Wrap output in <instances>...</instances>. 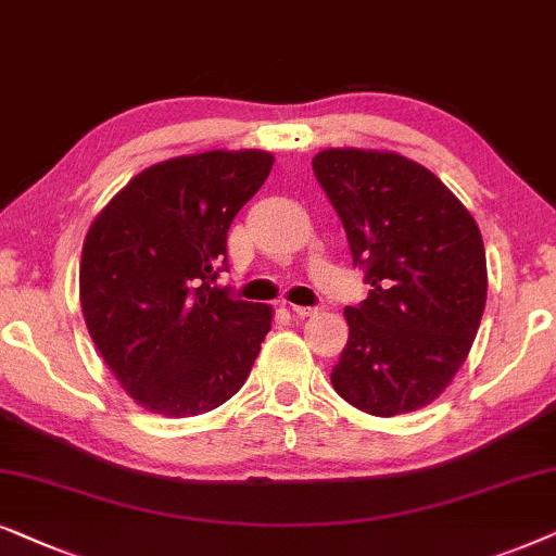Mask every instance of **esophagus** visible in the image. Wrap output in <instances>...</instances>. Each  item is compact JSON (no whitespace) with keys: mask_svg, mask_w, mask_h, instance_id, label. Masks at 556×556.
<instances>
[{"mask_svg":"<svg viewBox=\"0 0 556 556\" xmlns=\"http://www.w3.org/2000/svg\"><path fill=\"white\" fill-rule=\"evenodd\" d=\"M292 313L298 315V317H313V315L320 313V309H317V307H302V305H292Z\"/></svg>","mask_w":556,"mask_h":556,"instance_id":"1","label":"esophagus"}]
</instances>
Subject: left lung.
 I'll return each instance as SVG.
<instances>
[{"instance_id":"8db88e82","label":"left lung","mask_w":556,"mask_h":556,"mask_svg":"<svg viewBox=\"0 0 556 556\" xmlns=\"http://www.w3.org/2000/svg\"><path fill=\"white\" fill-rule=\"evenodd\" d=\"M368 298L345 307L330 381L355 409L396 417L432 404L468 358L485 309L480 228L447 185L399 152L332 147L313 157Z\"/></svg>"}]
</instances>
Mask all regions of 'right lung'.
Here are the masks:
<instances>
[{
    "mask_svg": "<svg viewBox=\"0 0 556 556\" xmlns=\"http://www.w3.org/2000/svg\"><path fill=\"white\" fill-rule=\"evenodd\" d=\"M264 150L182 154L131 177L93 218L80 309L103 364L162 417H195L249 379L274 309L213 287L226 236L271 173Z\"/></svg>",
    "mask_w": 556,
    "mask_h": 556,
    "instance_id": "add662e5",
    "label": "right lung"
}]
</instances>
